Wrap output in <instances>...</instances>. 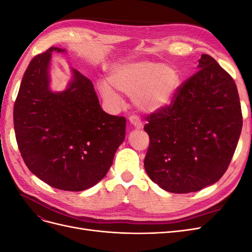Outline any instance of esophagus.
Listing matches in <instances>:
<instances>
[{
  "label": "esophagus",
  "mask_w": 252,
  "mask_h": 252,
  "mask_svg": "<svg viewBox=\"0 0 252 252\" xmlns=\"http://www.w3.org/2000/svg\"><path fill=\"white\" fill-rule=\"evenodd\" d=\"M129 123H130L135 129H140L143 126L141 120L138 117H135V116H131L130 118H129Z\"/></svg>",
  "instance_id": "esophagus-1"
}]
</instances>
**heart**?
Listing matches in <instances>:
<instances>
[{"instance_id": "b5f03b06", "label": "heart", "mask_w": 252, "mask_h": 252, "mask_svg": "<svg viewBox=\"0 0 252 252\" xmlns=\"http://www.w3.org/2000/svg\"><path fill=\"white\" fill-rule=\"evenodd\" d=\"M107 82L98 84L104 100L117 106L120 98L113 88L133 97L134 105L145 112H155L168 106L175 94L180 78L173 67L158 62L120 65L109 73ZM112 87L110 88V86Z\"/></svg>"}]
</instances>
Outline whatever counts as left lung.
Listing matches in <instances>:
<instances>
[{
	"label": "left lung",
	"instance_id": "left-lung-1",
	"mask_svg": "<svg viewBox=\"0 0 252 252\" xmlns=\"http://www.w3.org/2000/svg\"><path fill=\"white\" fill-rule=\"evenodd\" d=\"M197 67L171 104L151 113L144 126L150 140L145 170L172 193L199 191L222 178L242 131L240 97L230 74L208 55H202Z\"/></svg>",
	"mask_w": 252,
	"mask_h": 252
}]
</instances>
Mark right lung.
<instances>
[{
	"label": "right lung",
	"instance_id": "add662e5",
	"mask_svg": "<svg viewBox=\"0 0 252 252\" xmlns=\"http://www.w3.org/2000/svg\"><path fill=\"white\" fill-rule=\"evenodd\" d=\"M52 51L65 49L50 47L27 67L14 103V132L30 171L51 187L82 191L108 172L126 119L102 110L93 82L73 68L67 89L52 93Z\"/></svg>",
	"mask_w": 252,
	"mask_h": 252
}]
</instances>
